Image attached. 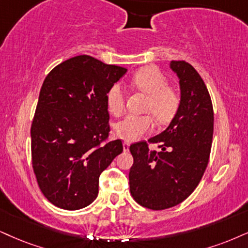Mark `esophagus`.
Returning a JSON list of instances; mask_svg holds the SVG:
<instances>
[{"label":"esophagus","mask_w":248,"mask_h":248,"mask_svg":"<svg viewBox=\"0 0 248 248\" xmlns=\"http://www.w3.org/2000/svg\"><path fill=\"white\" fill-rule=\"evenodd\" d=\"M123 149H124V152H129V149H130V142L124 141V142H123Z\"/></svg>","instance_id":"obj_1"}]
</instances>
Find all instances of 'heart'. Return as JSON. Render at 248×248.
<instances>
[{
  "label": "heart",
  "mask_w": 248,
  "mask_h": 248,
  "mask_svg": "<svg viewBox=\"0 0 248 248\" xmlns=\"http://www.w3.org/2000/svg\"><path fill=\"white\" fill-rule=\"evenodd\" d=\"M167 77L155 66H145L131 78V85L147 95L145 111L151 112L158 124H167L180 106V94L176 87L167 85ZM125 92L114 85L107 95L108 108L112 115L121 116L125 110ZM153 130L149 115H129L115 125V134L125 141H134Z\"/></svg>",
  "instance_id": "obj_1"
}]
</instances>
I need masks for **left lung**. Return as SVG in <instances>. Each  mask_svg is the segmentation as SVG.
I'll return each instance as SVG.
<instances>
[{
  "instance_id": "left-lung-1",
  "label": "left lung",
  "mask_w": 248,
  "mask_h": 248,
  "mask_svg": "<svg viewBox=\"0 0 248 248\" xmlns=\"http://www.w3.org/2000/svg\"><path fill=\"white\" fill-rule=\"evenodd\" d=\"M180 85V106L169 126L148 139L160 148L153 151L147 141L130 146L133 156L130 192L140 206L153 210L175 207L191 195L209 161L214 132V110L202 78L185 61H171Z\"/></svg>"
}]
</instances>
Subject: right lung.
<instances>
[{
    "label": "right lung",
    "mask_w": 248,
    "mask_h": 248,
    "mask_svg": "<svg viewBox=\"0 0 248 248\" xmlns=\"http://www.w3.org/2000/svg\"><path fill=\"white\" fill-rule=\"evenodd\" d=\"M126 71L80 55L46 77L31 126V152L39 187L54 206L77 210L91 204L101 172L123 152L121 140H108L107 95Z\"/></svg>",
    "instance_id": "add662e5"
}]
</instances>
